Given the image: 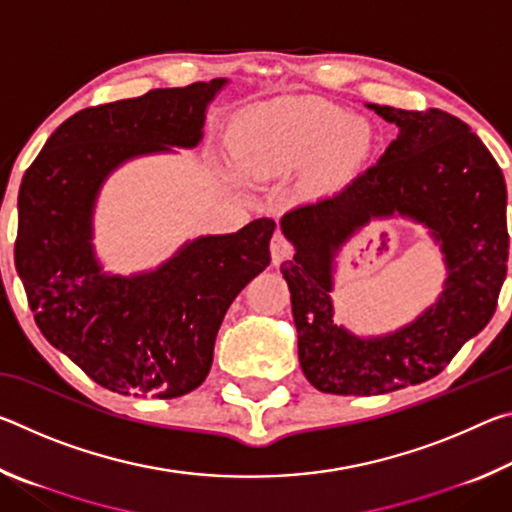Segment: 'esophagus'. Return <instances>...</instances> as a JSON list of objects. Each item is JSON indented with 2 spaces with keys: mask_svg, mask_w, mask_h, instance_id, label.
Masks as SVG:
<instances>
[{
  "mask_svg": "<svg viewBox=\"0 0 512 512\" xmlns=\"http://www.w3.org/2000/svg\"><path fill=\"white\" fill-rule=\"evenodd\" d=\"M293 255V246L289 244L287 239H284V235H280V232H277V235H273V239H271V259H273V264H282L284 259H289Z\"/></svg>",
  "mask_w": 512,
  "mask_h": 512,
  "instance_id": "obj_1",
  "label": "esophagus"
}]
</instances>
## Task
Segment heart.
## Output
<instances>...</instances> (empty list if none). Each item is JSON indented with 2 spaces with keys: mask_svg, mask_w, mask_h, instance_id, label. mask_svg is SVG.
<instances>
[{
  "mask_svg": "<svg viewBox=\"0 0 512 512\" xmlns=\"http://www.w3.org/2000/svg\"><path fill=\"white\" fill-rule=\"evenodd\" d=\"M370 133L348 112L316 99H277L248 110L232 142L237 162L262 178L309 167L318 194L343 187L361 167Z\"/></svg>",
  "mask_w": 512,
  "mask_h": 512,
  "instance_id": "heart-1",
  "label": "heart"
}]
</instances>
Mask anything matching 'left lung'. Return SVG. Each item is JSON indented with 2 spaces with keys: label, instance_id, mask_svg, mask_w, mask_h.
Instances as JSON below:
<instances>
[{
  "label": "left lung",
  "instance_id": "left-lung-1",
  "mask_svg": "<svg viewBox=\"0 0 512 512\" xmlns=\"http://www.w3.org/2000/svg\"><path fill=\"white\" fill-rule=\"evenodd\" d=\"M368 108L397 126L377 164L280 221L296 248L280 271L291 291L300 366L311 386L334 395H381L436 377L490 323L508 268L506 180L472 128L436 108ZM397 215L420 222L439 244L444 291L395 333L354 335L333 320L335 257L363 224Z\"/></svg>",
  "mask_w": 512,
  "mask_h": 512
}]
</instances>
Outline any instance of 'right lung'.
<instances>
[{
    "label": "right lung",
    "mask_w": 512,
    "mask_h": 512,
    "mask_svg": "<svg viewBox=\"0 0 512 512\" xmlns=\"http://www.w3.org/2000/svg\"><path fill=\"white\" fill-rule=\"evenodd\" d=\"M228 79L160 88L63 121L17 196L15 266L40 332L119 395L171 400L212 368L216 332L239 291L271 262L275 221L185 241L167 262L108 273L94 250V207L121 164L203 140L205 112Z\"/></svg>",
    "instance_id": "obj_1"
}]
</instances>
